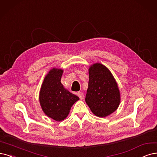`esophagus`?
<instances>
[{
	"label": "esophagus",
	"mask_w": 157,
	"mask_h": 157,
	"mask_svg": "<svg viewBox=\"0 0 157 157\" xmlns=\"http://www.w3.org/2000/svg\"><path fill=\"white\" fill-rule=\"evenodd\" d=\"M78 96H79V98H80V100H83V98H84V95H83V94L82 93V92H78Z\"/></svg>",
	"instance_id": "1"
}]
</instances>
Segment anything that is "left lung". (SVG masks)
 <instances>
[{
  "mask_svg": "<svg viewBox=\"0 0 157 157\" xmlns=\"http://www.w3.org/2000/svg\"><path fill=\"white\" fill-rule=\"evenodd\" d=\"M89 74L85 101L94 114L106 117L118 109L120 103L118 84L109 70L101 63L91 65Z\"/></svg>",
  "mask_w": 157,
  "mask_h": 157,
  "instance_id": "1",
  "label": "left lung"
}]
</instances>
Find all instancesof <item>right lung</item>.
<instances>
[{"mask_svg":"<svg viewBox=\"0 0 157 157\" xmlns=\"http://www.w3.org/2000/svg\"><path fill=\"white\" fill-rule=\"evenodd\" d=\"M63 73L62 69H51L45 76L39 92L40 105L43 112L57 121L65 119L73 104L79 100L64 88L61 82Z\"/></svg>","mask_w":157,"mask_h":157,"instance_id":"1","label":"right lung"}]
</instances>
